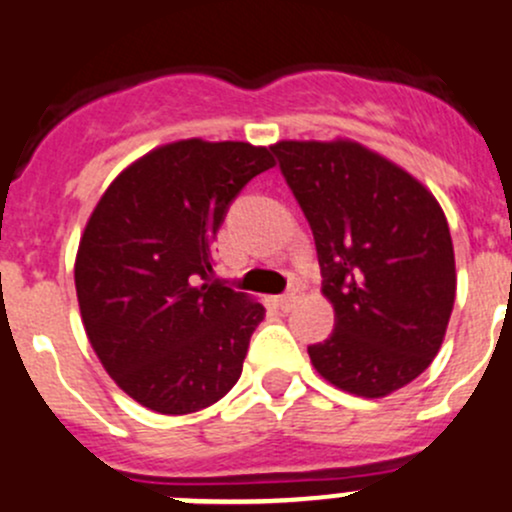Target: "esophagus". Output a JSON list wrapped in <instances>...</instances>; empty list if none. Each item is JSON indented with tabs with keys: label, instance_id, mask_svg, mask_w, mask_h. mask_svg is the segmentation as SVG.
Masks as SVG:
<instances>
[{
	"label": "esophagus",
	"instance_id": "1",
	"mask_svg": "<svg viewBox=\"0 0 512 512\" xmlns=\"http://www.w3.org/2000/svg\"><path fill=\"white\" fill-rule=\"evenodd\" d=\"M298 301H301V291H298V288H291V291L278 296V306H281V311H288V308L296 306Z\"/></svg>",
	"mask_w": 512,
	"mask_h": 512
}]
</instances>
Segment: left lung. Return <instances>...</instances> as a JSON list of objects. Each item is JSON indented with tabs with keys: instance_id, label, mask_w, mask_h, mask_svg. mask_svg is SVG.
<instances>
[{
	"instance_id": "1",
	"label": "left lung",
	"mask_w": 512,
	"mask_h": 512,
	"mask_svg": "<svg viewBox=\"0 0 512 512\" xmlns=\"http://www.w3.org/2000/svg\"><path fill=\"white\" fill-rule=\"evenodd\" d=\"M316 241L333 333L308 346L341 391L383 398L440 351L455 301L448 221L426 186L356 141L271 146Z\"/></svg>"
}]
</instances>
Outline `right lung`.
Wrapping results in <instances>:
<instances>
[{"label": "right lung", "mask_w": 512, "mask_h": 512, "mask_svg": "<svg viewBox=\"0 0 512 512\" xmlns=\"http://www.w3.org/2000/svg\"><path fill=\"white\" fill-rule=\"evenodd\" d=\"M273 164L246 141H174L121 171L91 211L74 263L84 331L149 411H201L239 381L266 308L214 278V241L231 201Z\"/></svg>", "instance_id": "right-lung-1"}]
</instances>
